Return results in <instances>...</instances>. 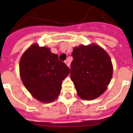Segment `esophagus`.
I'll return each mask as SVG.
<instances>
[{
  "instance_id": "1",
  "label": "esophagus",
  "mask_w": 133,
  "mask_h": 133,
  "mask_svg": "<svg viewBox=\"0 0 133 133\" xmlns=\"http://www.w3.org/2000/svg\"><path fill=\"white\" fill-rule=\"evenodd\" d=\"M64 63H65V64L67 65V66L70 67V63L68 62V61H65Z\"/></svg>"
}]
</instances>
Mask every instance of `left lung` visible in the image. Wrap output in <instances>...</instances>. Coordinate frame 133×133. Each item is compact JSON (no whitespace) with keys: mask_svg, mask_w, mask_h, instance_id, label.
Wrapping results in <instances>:
<instances>
[{"mask_svg":"<svg viewBox=\"0 0 133 133\" xmlns=\"http://www.w3.org/2000/svg\"><path fill=\"white\" fill-rule=\"evenodd\" d=\"M70 77L77 95L92 100L104 92L111 81L113 68L108 53L96 44L79 45L73 49Z\"/></svg>","mask_w":133,"mask_h":133,"instance_id":"8db88e82","label":"left lung"}]
</instances>
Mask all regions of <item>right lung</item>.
I'll use <instances>...</instances> for the list:
<instances>
[{
	"label": "right lung",
	"mask_w": 133,
	"mask_h": 133,
	"mask_svg": "<svg viewBox=\"0 0 133 133\" xmlns=\"http://www.w3.org/2000/svg\"><path fill=\"white\" fill-rule=\"evenodd\" d=\"M21 78L31 95L43 103L54 101L60 94L62 81L70 73L65 63L48 47L33 44L22 55Z\"/></svg>",
	"instance_id": "add662e5"
}]
</instances>
